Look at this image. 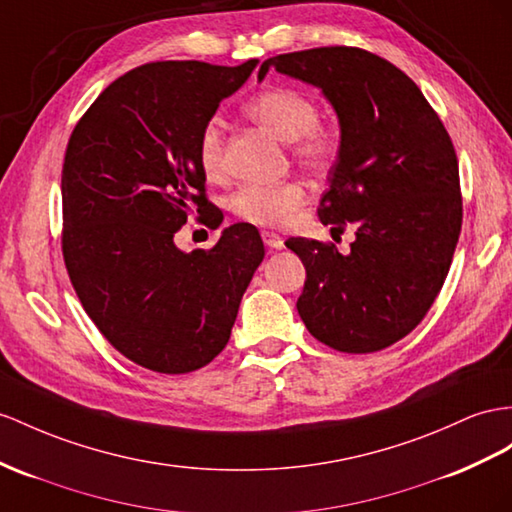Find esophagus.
Returning <instances> with one entry per match:
<instances>
[{
  "label": "esophagus",
  "mask_w": 512,
  "mask_h": 512,
  "mask_svg": "<svg viewBox=\"0 0 512 512\" xmlns=\"http://www.w3.org/2000/svg\"><path fill=\"white\" fill-rule=\"evenodd\" d=\"M261 240H264V244L268 248H272V251H281L283 244H285L281 235L274 233V231H264V233H261Z\"/></svg>",
  "instance_id": "1"
}]
</instances>
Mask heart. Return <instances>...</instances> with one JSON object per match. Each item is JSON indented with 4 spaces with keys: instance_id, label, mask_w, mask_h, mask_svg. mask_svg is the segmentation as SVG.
<instances>
[{
    "instance_id": "heart-1",
    "label": "heart",
    "mask_w": 512,
    "mask_h": 512,
    "mask_svg": "<svg viewBox=\"0 0 512 512\" xmlns=\"http://www.w3.org/2000/svg\"><path fill=\"white\" fill-rule=\"evenodd\" d=\"M244 112L266 127L274 138L294 142L296 160L311 168H329L337 155V136L318 125L316 101L294 88H270L246 101ZM199 166L207 177L222 170V123L209 119L199 136ZM307 201V190L298 181L246 183L233 194L231 207L242 220L259 227H279Z\"/></svg>"
}]
</instances>
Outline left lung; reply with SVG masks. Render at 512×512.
Here are the masks:
<instances>
[{"mask_svg":"<svg viewBox=\"0 0 512 512\" xmlns=\"http://www.w3.org/2000/svg\"><path fill=\"white\" fill-rule=\"evenodd\" d=\"M320 88L339 123V151L318 216L355 229L350 253L307 238L285 246L307 281L296 309L307 331L339 352H376L422 322L452 264L463 203L452 140L430 103L391 62L357 47L268 58Z\"/></svg>","mask_w":512,"mask_h":512,"instance_id":"8db88e82","label":"left lung"}]
</instances>
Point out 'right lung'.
Masks as SVG:
<instances>
[{
	"label": "right lung",
	"mask_w": 512,
	"mask_h": 512,
	"mask_svg": "<svg viewBox=\"0 0 512 512\" xmlns=\"http://www.w3.org/2000/svg\"><path fill=\"white\" fill-rule=\"evenodd\" d=\"M240 67L153 62L125 73L75 125L62 164V253L86 313L142 368L188 374L227 346L266 248L238 222L214 248L175 244L190 214L218 227L205 199L199 136L251 77Z\"/></svg>",
	"instance_id": "right-lung-1"
}]
</instances>
